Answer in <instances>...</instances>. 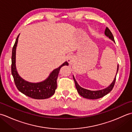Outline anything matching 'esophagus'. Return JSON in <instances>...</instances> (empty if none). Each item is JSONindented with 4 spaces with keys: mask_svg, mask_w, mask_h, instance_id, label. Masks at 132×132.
Wrapping results in <instances>:
<instances>
[{
    "mask_svg": "<svg viewBox=\"0 0 132 132\" xmlns=\"http://www.w3.org/2000/svg\"><path fill=\"white\" fill-rule=\"evenodd\" d=\"M74 60V57L72 55H69L68 57H67V61L69 63H71L72 61Z\"/></svg>",
    "mask_w": 132,
    "mask_h": 132,
    "instance_id": "obj_1",
    "label": "esophagus"
}]
</instances>
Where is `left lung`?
I'll list each match as a JSON object with an SVG mask.
<instances>
[{"label": "left lung", "mask_w": 132, "mask_h": 132, "mask_svg": "<svg viewBox=\"0 0 132 132\" xmlns=\"http://www.w3.org/2000/svg\"><path fill=\"white\" fill-rule=\"evenodd\" d=\"M104 33L106 37H108L109 38H110L111 40H112L114 43H115V42H114V37L112 33H111L110 30L108 29V28L107 27L106 28ZM118 70H119V64L117 65L116 74L115 77L114 78V80H113V82H112L111 85L108 87H107L106 88L101 89V90H97V91H91V90H89V89H87L81 87L78 84L77 82L76 81V80H75L73 75V79L74 80L75 87H76L78 92L79 93V94L81 96H83V97L86 98V99H97L104 96L105 95H107L109 92H110V91H111L112 89H113L114 85V83H115V81H116V75L117 74V72H118Z\"/></svg>", "instance_id": "left-lung-1"}]
</instances>
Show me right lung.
I'll return each instance as SVG.
<instances>
[{
	"mask_svg": "<svg viewBox=\"0 0 132 132\" xmlns=\"http://www.w3.org/2000/svg\"><path fill=\"white\" fill-rule=\"evenodd\" d=\"M19 35L16 38L12 49L11 64V72L17 88L21 93L33 99H45L51 97L54 95L57 88V79L60 69L63 66L69 65L68 62H64L60 67L53 70L49 77L42 82L32 83L24 80L18 74L16 67V50Z\"/></svg>",
	"mask_w": 132,
	"mask_h": 132,
	"instance_id": "add662e5",
	"label": "right lung"
}]
</instances>
